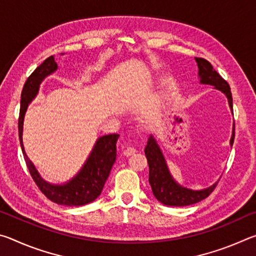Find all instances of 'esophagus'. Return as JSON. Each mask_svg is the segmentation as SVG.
<instances>
[{
    "label": "esophagus",
    "instance_id": "1",
    "mask_svg": "<svg viewBox=\"0 0 256 256\" xmlns=\"http://www.w3.org/2000/svg\"><path fill=\"white\" fill-rule=\"evenodd\" d=\"M136 150L130 146V148H126V149H125V150L123 151V154L125 156V157H130V156L136 154Z\"/></svg>",
    "mask_w": 256,
    "mask_h": 256
}]
</instances>
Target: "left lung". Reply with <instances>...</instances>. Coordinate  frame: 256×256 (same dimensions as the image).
I'll return each instance as SVG.
<instances>
[{"label": "left lung", "instance_id": "1", "mask_svg": "<svg viewBox=\"0 0 256 256\" xmlns=\"http://www.w3.org/2000/svg\"><path fill=\"white\" fill-rule=\"evenodd\" d=\"M198 68V79L201 84H210L214 88L222 92L228 99V105L232 112V97L230 86L224 81L219 73L216 72L210 62L204 58H196ZM234 138H235V123L232 126V134L229 144L232 146ZM144 154L149 164V183L154 198L164 206H184L198 203L206 198L214 190L218 182L212 184L209 188L202 190H192L182 186L177 183L168 170L166 159L157 140L151 134L148 144L146 146Z\"/></svg>", "mask_w": 256, "mask_h": 256}]
</instances>
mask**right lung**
Here are the masks:
<instances>
[{
	"instance_id": "1",
	"label": "right lung",
	"mask_w": 256,
	"mask_h": 256,
	"mask_svg": "<svg viewBox=\"0 0 256 256\" xmlns=\"http://www.w3.org/2000/svg\"><path fill=\"white\" fill-rule=\"evenodd\" d=\"M60 55H64L60 53ZM58 64L54 56L46 58L26 81L22 92H21L20 114H19V140L21 150L27 164L32 180L45 196L60 206H84L96 200L100 196L105 182L110 176V170L116 160V142L118 134H108L97 138L92 150L81 167V170L66 183L53 184L45 180L36 170L32 160L28 158L24 151L22 132L26 112L29 104L37 97L40 86L42 81L55 71H58Z\"/></svg>"
}]
</instances>
